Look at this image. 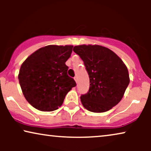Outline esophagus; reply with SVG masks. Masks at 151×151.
<instances>
[{
  "instance_id": "obj_1",
  "label": "esophagus",
  "mask_w": 151,
  "mask_h": 151,
  "mask_svg": "<svg viewBox=\"0 0 151 151\" xmlns=\"http://www.w3.org/2000/svg\"><path fill=\"white\" fill-rule=\"evenodd\" d=\"M74 80H75V81H76V82H77V81H78V78L76 76V77H74Z\"/></svg>"
}]
</instances>
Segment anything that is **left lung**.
Here are the masks:
<instances>
[{
    "mask_svg": "<svg viewBox=\"0 0 151 151\" xmlns=\"http://www.w3.org/2000/svg\"><path fill=\"white\" fill-rule=\"evenodd\" d=\"M73 51L83 60L89 77L88 91L80 96L82 105L94 113L110 110L129 86L127 67L113 51L100 45H79Z\"/></svg>",
    "mask_w": 151,
    "mask_h": 151,
    "instance_id": "1",
    "label": "left lung"
}]
</instances>
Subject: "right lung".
<instances>
[{
  "label": "right lung",
  "mask_w": 151,
  "mask_h": 151,
  "mask_svg": "<svg viewBox=\"0 0 151 151\" xmlns=\"http://www.w3.org/2000/svg\"><path fill=\"white\" fill-rule=\"evenodd\" d=\"M73 46L48 45L30 55L22 64L18 80L24 98L35 109L53 111L61 106L67 93L76 86L67 75L66 61Z\"/></svg>",
  "instance_id": "add662e5"
}]
</instances>
